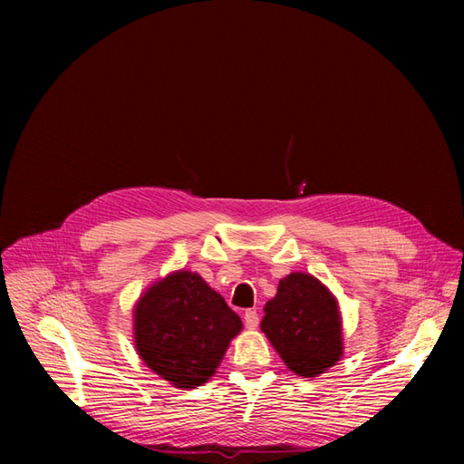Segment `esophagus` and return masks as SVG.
Returning <instances> with one entry per match:
<instances>
[{
    "label": "esophagus",
    "instance_id": "1",
    "mask_svg": "<svg viewBox=\"0 0 464 464\" xmlns=\"http://www.w3.org/2000/svg\"><path fill=\"white\" fill-rule=\"evenodd\" d=\"M243 319H245V327H247V329H257L259 327V313L255 309L245 311Z\"/></svg>",
    "mask_w": 464,
    "mask_h": 464
}]
</instances>
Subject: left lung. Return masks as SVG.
I'll list each match as a JSON object with an SVG mask.
<instances>
[{"label":"left lung","mask_w":464,"mask_h":464,"mask_svg":"<svg viewBox=\"0 0 464 464\" xmlns=\"http://www.w3.org/2000/svg\"><path fill=\"white\" fill-rule=\"evenodd\" d=\"M261 331L289 371L319 377L343 357V321L337 297L309 273L295 271L279 281L265 304Z\"/></svg>","instance_id":"1"}]
</instances>
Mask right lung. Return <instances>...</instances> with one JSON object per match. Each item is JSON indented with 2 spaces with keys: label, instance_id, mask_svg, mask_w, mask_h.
I'll use <instances>...</instances> for the list:
<instances>
[{
  "label": "right lung",
  "instance_id": "right-lung-1",
  "mask_svg": "<svg viewBox=\"0 0 464 464\" xmlns=\"http://www.w3.org/2000/svg\"><path fill=\"white\" fill-rule=\"evenodd\" d=\"M241 329L239 314L221 295L185 269L155 281L133 307L137 354L177 389L209 381Z\"/></svg>",
  "mask_w": 464,
  "mask_h": 464
}]
</instances>
